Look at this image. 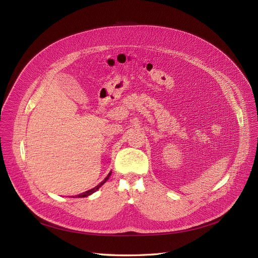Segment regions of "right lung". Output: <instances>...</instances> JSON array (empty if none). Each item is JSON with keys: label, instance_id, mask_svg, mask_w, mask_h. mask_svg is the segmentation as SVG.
I'll return each mask as SVG.
<instances>
[{"label": "right lung", "instance_id": "obj_1", "mask_svg": "<svg viewBox=\"0 0 258 258\" xmlns=\"http://www.w3.org/2000/svg\"><path fill=\"white\" fill-rule=\"evenodd\" d=\"M110 174H111V172H109L108 173V175L106 176V177H105V179L103 180V182H101L98 186H95L94 188H92V189H90V190H87V191H85V192H83V194H81V195H78V196H76V198H85V197H88V196H90V195H92L93 192H95V191H97V190L105 183V182H106V180L109 178V176H110Z\"/></svg>", "mask_w": 258, "mask_h": 258}]
</instances>
